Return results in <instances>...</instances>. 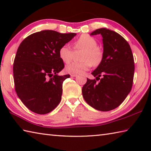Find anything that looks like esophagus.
<instances>
[{"label": "esophagus", "mask_w": 151, "mask_h": 151, "mask_svg": "<svg viewBox=\"0 0 151 151\" xmlns=\"http://www.w3.org/2000/svg\"><path fill=\"white\" fill-rule=\"evenodd\" d=\"M70 76H72V77H75V76H77V75H75V74H71Z\"/></svg>", "instance_id": "obj_1"}]
</instances>
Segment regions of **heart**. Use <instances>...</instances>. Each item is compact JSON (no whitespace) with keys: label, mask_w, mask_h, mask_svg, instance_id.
Returning <instances> with one entry per match:
<instances>
[{"label":"heart","mask_w":151,"mask_h":151,"mask_svg":"<svg viewBox=\"0 0 151 151\" xmlns=\"http://www.w3.org/2000/svg\"><path fill=\"white\" fill-rule=\"evenodd\" d=\"M76 50H84L82 62H73L66 66V71L70 74H81L88 70L92 66H99L103 62L104 53L100 47H97V41L88 35H82L74 42ZM58 55L64 63H68L73 59V50L68 45H64L58 50Z\"/></svg>","instance_id":"heart-1"}]
</instances>
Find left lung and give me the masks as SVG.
<instances>
[{"label":"left lung","instance_id":"obj_1","mask_svg":"<svg viewBox=\"0 0 151 151\" xmlns=\"http://www.w3.org/2000/svg\"><path fill=\"white\" fill-rule=\"evenodd\" d=\"M99 34L103 37V62L91 73L96 79L87 78L82 93L91 106L98 111H109L118 107L131 91L134 58L129 44L121 35L104 28L96 29L91 35ZM99 80L100 81L96 83Z\"/></svg>","mask_w":151,"mask_h":151}]
</instances>
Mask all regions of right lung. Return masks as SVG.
<instances>
[{"label":"right lung","instance_id":"right-lung-1","mask_svg":"<svg viewBox=\"0 0 151 151\" xmlns=\"http://www.w3.org/2000/svg\"><path fill=\"white\" fill-rule=\"evenodd\" d=\"M76 35L42 30L20 43L13 64L15 91L31 111L47 114L60 103L63 81L70 75H57L65 67L58 50Z\"/></svg>","mask_w":151,"mask_h":151}]
</instances>
